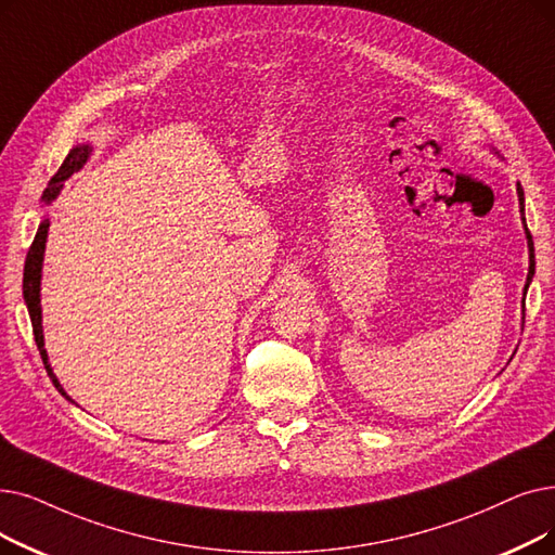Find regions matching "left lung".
Wrapping results in <instances>:
<instances>
[{"mask_svg": "<svg viewBox=\"0 0 555 555\" xmlns=\"http://www.w3.org/2000/svg\"><path fill=\"white\" fill-rule=\"evenodd\" d=\"M517 197H519L521 222H524V229H526V218H524V190H521V183H517ZM526 240H528V276H526V285H524V297H526V291H528V283L533 281V274H535V247H533V235H531V231H528V229H526Z\"/></svg>", "mask_w": 555, "mask_h": 555, "instance_id": "1", "label": "left lung"}]
</instances>
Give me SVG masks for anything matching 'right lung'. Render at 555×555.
<instances>
[{
  "label": "right lung",
  "mask_w": 555,
  "mask_h": 555,
  "mask_svg": "<svg viewBox=\"0 0 555 555\" xmlns=\"http://www.w3.org/2000/svg\"><path fill=\"white\" fill-rule=\"evenodd\" d=\"M92 147L90 144H77L75 150H69L67 158L63 160V165L59 167V172L52 177L50 185L44 188L42 192V202L44 204H52L59 192L63 188V181L67 177H72L75 172H79L83 163L88 160ZM47 231H50V220H42L40 227H38V233L34 237V243L29 247V254H27V260H24V279H22V295H24V301H27V308H29V318H31V326H34V337H36V345H38V351L42 356V363H44V370L47 374H50L52 383L56 385V390L65 397L67 392L61 388V383L56 378V374L52 372L50 367V358H47V351H44V337H42V310H40V276H42V256H44V243H47ZM72 401V399H69Z\"/></svg>",
  "instance_id": "add662e5"
}]
</instances>
